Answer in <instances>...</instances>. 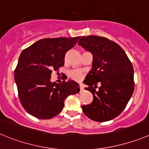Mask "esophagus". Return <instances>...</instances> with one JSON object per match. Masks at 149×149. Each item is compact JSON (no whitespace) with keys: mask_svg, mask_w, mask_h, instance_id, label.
<instances>
[{"mask_svg":"<svg viewBox=\"0 0 149 149\" xmlns=\"http://www.w3.org/2000/svg\"><path fill=\"white\" fill-rule=\"evenodd\" d=\"M79 88H80V90H81V91H83V90H84V85H83L82 84H80Z\"/></svg>","mask_w":149,"mask_h":149,"instance_id":"1","label":"esophagus"}]
</instances>
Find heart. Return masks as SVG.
Here are the masks:
<instances>
[{
  "instance_id": "b5f03b06",
  "label": "heart",
  "mask_w": 149,
  "mask_h": 149,
  "mask_svg": "<svg viewBox=\"0 0 149 149\" xmlns=\"http://www.w3.org/2000/svg\"><path fill=\"white\" fill-rule=\"evenodd\" d=\"M82 75L83 74L81 72L77 71V70H76V71H72L71 73H70V76L75 80L81 79V77H82Z\"/></svg>"
}]
</instances>
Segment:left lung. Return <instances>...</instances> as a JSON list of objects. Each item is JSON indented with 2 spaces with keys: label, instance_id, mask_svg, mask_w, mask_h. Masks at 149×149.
<instances>
[{
  "label": "left lung",
  "instance_id": "8db88e82",
  "mask_svg": "<svg viewBox=\"0 0 149 149\" xmlns=\"http://www.w3.org/2000/svg\"><path fill=\"white\" fill-rule=\"evenodd\" d=\"M78 45L93 54L92 69L83 82L93 100L82 105L83 112L93 121L113 120L123 112L133 94V65L121 47L107 38L82 36ZM97 84L101 85L96 90Z\"/></svg>",
  "mask_w": 149,
  "mask_h": 149
}]
</instances>
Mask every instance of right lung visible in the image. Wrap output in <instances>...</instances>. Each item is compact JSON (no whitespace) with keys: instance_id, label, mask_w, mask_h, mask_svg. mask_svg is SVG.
Here are the masks:
<instances>
[{"instance_id":"obj_1","label":"right lung","mask_w":149,"mask_h":149,"mask_svg":"<svg viewBox=\"0 0 149 149\" xmlns=\"http://www.w3.org/2000/svg\"><path fill=\"white\" fill-rule=\"evenodd\" d=\"M79 38H44L21 52L15 81L21 104L30 115L51 119L62 111L68 96L79 92V85L73 80L59 84L50 81L52 73L64 66L65 53Z\"/></svg>"}]
</instances>
